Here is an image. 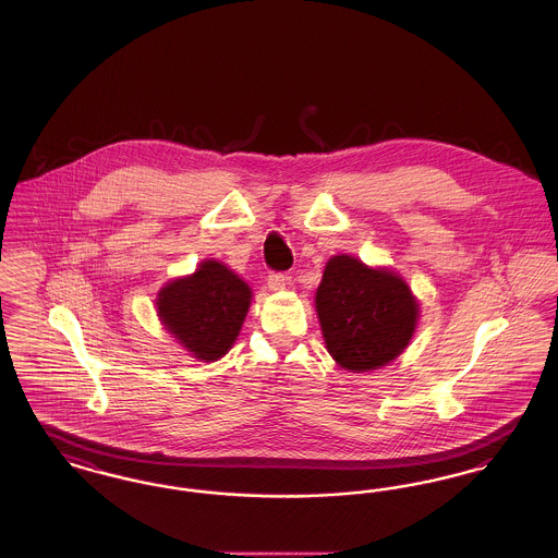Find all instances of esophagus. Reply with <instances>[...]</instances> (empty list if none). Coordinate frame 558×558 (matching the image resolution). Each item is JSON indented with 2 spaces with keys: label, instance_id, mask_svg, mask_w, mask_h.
Returning a JSON list of instances; mask_svg holds the SVG:
<instances>
[{
  "label": "esophagus",
  "instance_id": "obj_1",
  "mask_svg": "<svg viewBox=\"0 0 558 558\" xmlns=\"http://www.w3.org/2000/svg\"><path fill=\"white\" fill-rule=\"evenodd\" d=\"M267 287H269V291H284L287 289V276L284 274H269L267 276Z\"/></svg>",
  "mask_w": 558,
  "mask_h": 558
}]
</instances>
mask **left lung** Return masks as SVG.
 Here are the masks:
<instances>
[{"mask_svg":"<svg viewBox=\"0 0 558 558\" xmlns=\"http://www.w3.org/2000/svg\"><path fill=\"white\" fill-rule=\"evenodd\" d=\"M316 314L332 360L349 372H372L410 345L421 303L398 271L341 253L324 266Z\"/></svg>","mask_w":558,"mask_h":558,"instance_id":"obj_1","label":"left lung"}]
</instances>
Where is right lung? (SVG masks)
I'll use <instances>...</instances> for the list:
<instances>
[{
    "instance_id": "obj_1",
    "label": "right lung",
    "mask_w": 558,
    "mask_h": 558,
    "mask_svg": "<svg viewBox=\"0 0 558 558\" xmlns=\"http://www.w3.org/2000/svg\"><path fill=\"white\" fill-rule=\"evenodd\" d=\"M253 291L223 262L205 259L155 299L162 328L198 362L221 360L239 339Z\"/></svg>"
}]
</instances>
